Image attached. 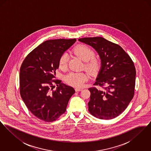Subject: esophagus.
<instances>
[{
	"mask_svg": "<svg viewBox=\"0 0 151 151\" xmlns=\"http://www.w3.org/2000/svg\"><path fill=\"white\" fill-rule=\"evenodd\" d=\"M83 90L82 88H75V91L76 92H80V91H81Z\"/></svg>",
	"mask_w": 151,
	"mask_h": 151,
	"instance_id": "34e87169",
	"label": "esophagus"
}]
</instances>
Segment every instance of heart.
Wrapping results in <instances>:
<instances>
[{"label": "heart", "instance_id": "obj_1", "mask_svg": "<svg viewBox=\"0 0 151 151\" xmlns=\"http://www.w3.org/2000/svg\"><path fill=\"white\" fill-rule=\"evenodd\" d=\"M73 52L84 61L85 70L94 75L99 71L101 63L100 60L94 57L93 50L86 45H79L73 49ZM69 57L67 53L64 52L59 58V67L63 71H65L68 67ZM89 79L88 75L84 72H70L65 77V81L71 86L81 88Z\"/></svg>", "mask_w": 151, "mask_h": 151}]
</instances>
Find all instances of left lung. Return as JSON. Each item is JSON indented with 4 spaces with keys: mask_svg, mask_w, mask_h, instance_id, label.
Segmentation results:
<instances>
[{
    "mask_svg": "<svg viewBox=\"0 0 151 151\" xmlns=\"http://www.w3.org/2000/svg\"><path fill=\"white\" fill-rule=\"evenodd\" d=\"M99 53L101 68L95 86L89 88L88 110L101 119H111L120 115L128 106L135 93L136 69L129 55L122 47L101 37L79 38Z\"/></svg>",
    "mask_w": 151,
    "mask_h": 151,
    "instance_id": "1",
    "label": "left lung"
}]
</instances>
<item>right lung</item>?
<instances>
[{
  "label": "right lung",
  "mask_w": 151,
  "mask_h": 151,
  "mask_svg": "<svg viewBox=\"0 0 151 151\" xmlns=\"http://www.w3.org/2000/svg\"><path fill=\"white\" fill-rule=\"evenodd\" d=\"M74 39L45 41L29 52L20 70V93L29 111L40 119L55 121L64 114L75 91L56 78L62 54L75 42ZM58 88L53 90V85Z\"/></svg>",
  "instance_id": "1"
}]
</instances>
